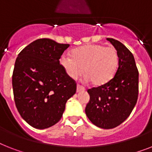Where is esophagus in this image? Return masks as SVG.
<instances>
[{"label": "esophagus", "instance_id": "esophagus-1", "mask_svg": "<svg viewBox=\"0 0 152 152\" xmlns=\"http://www.w3.org/2000/svg\"><path fill=\"white\" fill-rule=\"evenodd\" d=\"M85 91L84 87H82L81 85L77 84V89H76V91H77V92H80V91Z\"/></svg>", "mask_w": 152, "mask_h": 152}]
</instances>
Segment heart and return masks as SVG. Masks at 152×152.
<instances>
[{"mask_svg":"<svg viewBox=\"0 0 152 152\" xmlns=\"http://www.w3.org/2000/svg\"><path fill=\"white\" fill-rule=\"evenodd\" d=\"M118 61L116 49L102 44L80 47L72 50V57L62 55L60 59L61 65L69 77L78 78L84 69L86 80H91L94 86L105 84L113 77Z\"/></svg>","mask_w":152,"mask_h":152,"instance_id":"b5f03b06","label":"heart"}]
</instances>
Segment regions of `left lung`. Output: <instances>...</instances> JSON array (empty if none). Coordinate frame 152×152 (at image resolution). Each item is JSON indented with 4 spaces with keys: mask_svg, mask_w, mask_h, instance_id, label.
<instances>
[{
    "mask_svg": "<svg viewBox=\"0 0 152 152\" xmlns=\"http://www.w3.org/2000/svg\"><path fill=\"white\" fill-rule=\"evenodd\" d=\"M107 40L116 49L119 65L113 78L87 90L90 101L85 112L88 119L102 129H112L127 119L136 105L139 92V72L134 57L125 45L112 38Z\"/></svg>",
    "mask_w": 152,
    "mask_h": 152,
    "instance_id": "obj_1",
    "label": "left lung"
}]
</instances>
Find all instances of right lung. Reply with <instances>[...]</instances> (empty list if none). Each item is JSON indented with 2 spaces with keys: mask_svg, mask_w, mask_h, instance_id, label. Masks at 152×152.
<instances>
[{
  "mask_svg": "<svg viewBox=\"0 0 152 152\" xmlns=\"http://www.w3.org/2000/svg\"><path fill=\"white\" fill-rule=\"evenodd\" d=\"M69 44L43 38L32 42L18 55L12 74L15 103L28 124L46 129L61 119L65 104L76 91L60 58Z\"/></svg>",
  "mask_w": 152,
  "mask_h": 152,
  "instance_id": "add662e5",
  "label": "right lung"
}]
</instances>
